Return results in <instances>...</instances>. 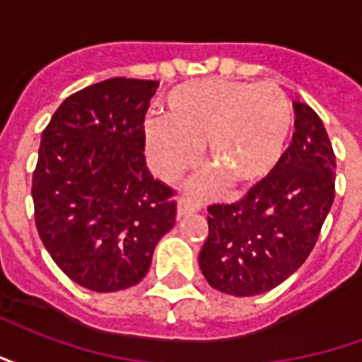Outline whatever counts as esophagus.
Instances as JSON below:
<instances>
[{
	"label": "esophagus",
	"mask_w": 362,
	"mask_h": 362,
	"mask_svg": "<svg viewBox=\"0 0 362 362\" xmlns=\"http://www.w3.org/2000/svg\"><path fill=\"white\" fill-rule=\"evenodd\" d=\"M199 209H202V205L197 204V202H194L192 197H180V199H178V219L188 217V215L199 211Z\"/></svg>",
	"instance_id": "34e87169"
}]
</instances>
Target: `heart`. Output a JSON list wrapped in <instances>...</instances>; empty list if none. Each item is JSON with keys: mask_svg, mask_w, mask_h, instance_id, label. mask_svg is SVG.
Masks as SVG:
<instances>
[{"mask_svg": "<svg viewBox=\"0 0 362 362\" xmlns=\"http://www.w3.org/2000/svg\"><path fill=\"white\" fill-rule=\"evenodd\" d=\"M163 119L143 129L145 157L160 180L174 182L205 163L230 188H248L279 165L293 129V106L273 85L202 79L174 87Z\"/></svg>", "mask_w": 362, "mask_h": 362, "instance_id": "obj_1", "label": "heart"}]
</instances>
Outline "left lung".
<instances>
[{"label":"left lung","instance_id":"obj_1","mask_svg":"<svg viewBox=\"0 0 362 362\" xmlns=\"http://www.w3.org/2000/svg\"><path fill=\"white\" fill-rule=\"evenodd\" d=\"M295 106L293 143L266 180L235 204L207 207L209 235L199 252L207 283L233 296L272 291L303 266L335 197V155L322 119Z\"/></svg>","mask_w":362,"mask_h":362}]
</instances>
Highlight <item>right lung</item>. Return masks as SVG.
Returning <instances> with one entry per match:
<instances>
[{"label": "right lung", "instance_id": "obj_1", "mask_svg": "<svg viewBox=\"0 0 362 362\" xmlns=\"http://www.w3.org/2000/svg\"><path fill=\"white\" fill-rule=\"evenodd\" d=\"M157 87L126 77L95 83L67 96L42 132L36 230L59 269L96 293L137 285L176 223V192L151 176L143 155Z\"/></svg>", "mask_w": 362, "mask_h": 362}]
</instances>
